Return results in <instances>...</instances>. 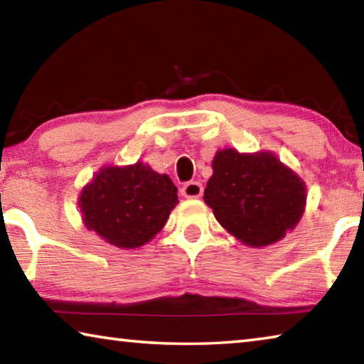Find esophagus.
<instances>
[{
	"mask_svg": "<svg viewBox=\"0 0 364 364\" xmlns=\"http://www.w3.org/2000/svg\"><path fill=\"white\" fill-rule=\"evenodd\" d=\"M202 193H204V188L199 181H189L181 188V194L188 199H197V197L202 196Z\"/></svg>",
	"mask_w": 364,
	"mask_h": 364,
	"instance_id": "1",
	"label": "esophagus"
}]
</instances>
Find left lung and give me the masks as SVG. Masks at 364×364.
Wrapping results in <instances>:
<instances>
[{"mask_svg": "<svg viewBox=\"0 0 364 364\" xmlns=\"http://www.w3.org/2000/svg\"><path fill=\"white\" fill-rule=\"evenodd\" d=\"M205 204L234 237L250 247L281 241L301 218L305 183L271 152L215 154Z\"/></svg>", "mask_w": 364, "mask_h": 364, "instance_id": "left-lung-1", "label": "left lung"}]
</instances>
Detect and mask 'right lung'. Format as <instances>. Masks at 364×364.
I'll list each match as a JSON object with an SVG mask.
<instances>
[{
    "mask_svg": "<svg viewBox=\"0 0 364 364\" xmlns=\"http://www.w3.org/2000/svg\"><path fill=\"white\" fill-rule=\"evenodd\" d=\"M178 189L168 175L136 162L102 167L80 194L78 205L90 231L119 249L149 242L178 204Z\"/></svg>",
    "mask_w": 364,
    "mask_h": 364,
    "instance_id": "1",
    "label": "right lung"
}]
</instances>
